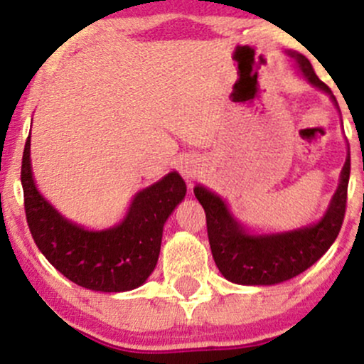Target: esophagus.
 Listing matches in <instances>:
<instances>
[{
	"label": "esophagus",
	"instance_id": "34e87169",
	"mask_svg": "<svg viewBox=\"0 0 364 364\" xmlns=\"http://www.w3.org/2000/svg\"><path fill=\"white\" fill-rule=\"evenodd\" d=\"M181 173L186 179H193L196 171H195L193 166L190 164V162H185V164H181Z\"/></svg>",
	"mask_w": 364,
	"mask_h": 364
}]
</instances>
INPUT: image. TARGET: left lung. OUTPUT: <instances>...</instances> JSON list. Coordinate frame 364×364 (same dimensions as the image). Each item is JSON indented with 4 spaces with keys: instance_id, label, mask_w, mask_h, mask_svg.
<instances>
[{
    "instance_id": "1",
    "label": "left lung",
    "mask_w": 364,
    "mask_h": 364,
    "mask_svg": "<svg viewBox=\"0 0 364 364\" xmlns=\"http://www.w3.org/2000/svg\"><path fill=\"white\" fill-rule=\"evenodd\" d=\"M291 56L296 58L306 80L328 94L336 102L332 90L316 77L308 58L296 53H291ZM349 174L350 157L348 156L339 188L318 223L294 231L260 236L248 235L243 225L236 223L220 196L200 185L195 186V196L205 210L208 243L220 274L228 281L243 286H272L289 281L310 269L339 235L348 203Z\"/></svg>"
}]
</instances>
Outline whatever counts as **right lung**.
Masks as SVG:
<instances>
[{
  "mask_svg": "<svg viewBox=\"0 0 364 364\" xmlns=\"http://www.w3.org/2000/svg\"><path fill=\"white\" fill-rule=\"evenodd\" d=\"M23 205L31 235L56 270L92 291L123 292L147 281L157 265L162 228L185 198L186 185L176 171L139 191L123 223L89 231L65 219L36 188L31 169V136L22 157Z\"/></svg>",
  "mask_w": 364,
  "mask_h": 364,
  "instance_id": "1",
  "label": "right lung"
}]
</instances>
